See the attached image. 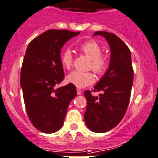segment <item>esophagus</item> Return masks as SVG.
<instances>
[{
  "instance_id": "1",
  "label": "esophagus",
  "mask_w": 158,
  "mask_h": 158,
  "mask_svg": "<svg viewBox=\"0 0 158 158\" xmlns=\"http://www.w3.org/2000/svg\"><path fill=\"white\" fill-rule=\"evenodd\" d=\"M76 91H77L78 95H81V94H82V91H81V89H79V88H77V89H76Z\"/></svg>"
}]
</instances>
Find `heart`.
Masks as SVG:
<instances>
[{
	"label": "heart",
	"mask_w": 158,
	"mask_h": 158,
	"mask_svg": "<svg viewBox=\"0 0 158 158\" xmlns=\"http://www.w3.org/2000/svg\"><path fill=\"white\" fill-rule=\"evenodd\" d=\"M79 51L90 59L89 69L97 75L104 74L109 67V57L105 54H102V47L97 41L89 40L82 43L79 46ZM61 61L63 67L70 69L73 63V56L70 49L67 48L62 51L61 54ZM95 77L90 72H82L73 71L68 76L67 81L79 88L90 86L94 82Z\"/></svg>",
	"instance_id": "b5f03b06"
}]
</instances>
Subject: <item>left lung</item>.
I'll return each mask as SVG.
<instances>
[{"label":"left lung","mask_w":158,"mask_h":158,"mask_svg":"<svg viewBox=\"0 0 158 158\" xmlns=\"http://www.w3.org/2000/svg\"><path fill=\"white\" fill-rule=\"evenodd\" d=\"M94 35L104 36L110 48V64L94 92L102 91L100 97L86 90L87 101L84 119L87 127L95 132H105L118 126L126 114L130 101L133 82L131 51L125 43L112 32L97 31Z\"/></svg>","instance_id":"8db88e82"}]
</instances>
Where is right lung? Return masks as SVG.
<instances>
[{
	"label": "right lung",
	"mask_w": 158,
	"mask_h": 158,
	"mask_svg": "<svg viewBox=\"0 0 158 158\" xmlns=\"http://www.w3.org/2000/svg\"><path fill=\"white\" fill-rule=\"evenodd\" d=\"M79 33L50 29L32 40L26 49L20 76L25 106L33 126L44 133L62 127L69 103L76 96L73 84L56 86L64 78L61 48Z\"/></svg>",
	"instance_id": "right-lung-1"
}]
</instances>
